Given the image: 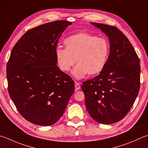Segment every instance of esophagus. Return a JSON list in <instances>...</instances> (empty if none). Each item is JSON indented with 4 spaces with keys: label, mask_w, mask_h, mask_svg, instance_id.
Here are the masks:
<instances>
[{
    "label": "esophagus",
    "mask_w": 148,
    "mask_h": 148,
    "mask_svg": "<svg viewBox=\"0 0 148 148\" xmlns=\"http://www.w3.org/2000/svg\"><path fill=\"white\" fill-rule=\"evenodd\" d=\"M75 89H76V90H79L80 89V84L77 82H75Z\"/></svg>",
    "instance_id": "esophagus-1"
}]
</instances>
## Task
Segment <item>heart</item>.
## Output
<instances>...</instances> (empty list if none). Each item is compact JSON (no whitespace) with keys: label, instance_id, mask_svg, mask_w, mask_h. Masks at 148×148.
Returning <instances> with one entry per match:
<instances>
[{"label":"heart","instance_id":"obj_1","mask_svg":"<svg viewBox=\"0 0 148 148\" xmlns=\"http://www.w3.org/2000/svg\"><path fill=\"white\" fill-rule=\"evenodd\" d=\"M64 43L66 49L58 48L55 51L58 67L62 71H69L77 61L73 74L79 79L88 73H100L106 65L110 46L106 38L81 32L67 37Z\"/></svg>","mask_w":148,"mask_h":148}]
</instances>
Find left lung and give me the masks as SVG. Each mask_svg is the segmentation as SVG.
I'll list each match as a JSON object with an SVG mask.
<instances>
[{
  "label": "left lung",
  "mask_w": 148,
  "mask_h": 148,
  "mask_svg": "<svg viewBox=\"0 0 148 148\" xmlns=\"http://www.w3.org/2000/svg\"><path fill=\"white\" fill-rule=\"evenodd\" d=\"M109 37L110 51L104 69L82 82L88 112L100 124L117 122L129 112L140 89V59L132 44L117 27L92 22Z\"/></svg>",
  "instance_id": "1"
}]
</instances>
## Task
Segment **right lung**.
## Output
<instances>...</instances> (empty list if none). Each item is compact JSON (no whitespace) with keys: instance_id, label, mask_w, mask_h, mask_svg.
Wrapping results in <instances>:
<instances>
[{"instance_id":"right-lung-1","label":"right lung","mask_w":148,"mask_h":148,"mask_svg":"<svg viewBox=\"0 0 148 148\" xmlns=\"http://www.w3.org/2000/svg\"><path fill=\"white\" fill-rule=\"evenodd\" d=\"M72 23L56 21L30 29L12 49L6 77L10 98L32 123L50 126L62 116L75 82L57 66L58 38Z\"/></svg>"}]
</instances>
